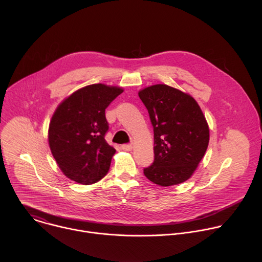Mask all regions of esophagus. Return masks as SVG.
<instances>
[{"label":"esophagus","mask_w":262,"mask_h":262,"mask_svg":"<svg viewBox=\"0 0 262 262\" xmlns=\"http://www.w3.org/2000/svg\"><path fill=\"white\" fill-rule=\"evenodd\" d=\"M121 149L125 151H130L133 149V145L132 144H123V145H121Z\"/></svg>","instance_id":"1"}]
</instances>
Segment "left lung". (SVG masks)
I'll use <instances>...</instances> for the list:
<instances>
[{
    "mask_svg": "<svg viewBox=\"0 0 262 262\" xmlns=\"http://www.w3.org/2000/svg\"><path fill=\"white\" fill-rule=\"evenodd\" d=\"M155 134V161L144 175L156 184L170 186L188 180L205 155L209 129L196 100L167 85L139 92Z\"/></svg>",
    "mask_w": 262,
    "mask_h": 262,
    "instance_id": "left-lung-1",
    "label": "left lung"
}]
</instances>
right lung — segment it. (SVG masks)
Wrapping results in <instances>:
<instances>
[{"instance_id": "right-lung-1", "label": "right lung", "mask_w": 262, "mask_h": 262, "mask_svg": "<svg viewBox=\"0 0 262 262\" xmlns=\"http://www.w3.org/2000/svg\"><path fill=\"white\" fill-rule=\"evenodd\" d=\"M123 90L103 84L86 86L63 100L52 117L49 143L59 168L71 180L92 184L108 172L116 150L104 139L105 108Z\"/></svg>"}]
</instances>
